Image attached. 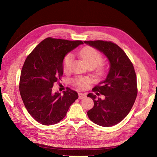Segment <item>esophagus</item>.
<instances>
[{"label": "esophagus", "instance_id": "esophagus-1", "mask_svg": "<svg viewBox=\"0 0 157 157\" xmlns=\"http://www.w3.org/2000/svg\"><path fill=\"white\" fill-rule=\"evenodd\" d=\"M78 94H79V99H84L86 97V96L84 94H83V93H79Z\"/></svg>", "mask_w": 157, "mask_h": 157}]
</instances>
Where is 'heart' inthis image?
Masks as SVG:
<instances>
[{"label":"heart","instance_id":"b5f03b06","mask_svg":"<svg viewBox=\"0 0 157 157\" xmlns=\"http://www.w3.org/2000/svg\"><path fill=\"white\" fill-rule=\"evenodd\" d=\"M79 56L82 58V61L84 62L86 65H94L97 66L102 61V56L97 50L93 48H85L82 49L79 52ZM72 61V56L69 55L65 56L63 61V69L65 71L68 70L69 66L71 65ZM76 84L79 88H85L87 84L90 82V79L88 78H82L76 80Z\"/></svg>","mask_w":157,"mask_h":157}]
</instances>
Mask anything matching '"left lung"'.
I'll return each mask as SVG.
<instances>
[{
    "mask_svg": "<svg viewBox=\"0 0 157 157\" xmlns=\"http://www.w3.org/2000/svg\"><path fill=\"white\" fill-rule=\"evenodd\" d=\"M84 42L103 53L110 65L105 79L92 89L104 95L105 98H97L92 93L87 96L94 103L93 108L87 112L88 116L98 125L113 126L128 115L137 96L134 66L125 52L114 43L102 40ZM96 94L99 93L96 92Z\"/></svg>",
    "mask_w": 157,
    "mask_h": 157,
    "instance_id": "obj_1",
    "label": "left lung"
}]
</instances>
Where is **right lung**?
Masks as SVG:
<instances>
[{"mask_svg":"<svg viewBox=\"0 0 157 157\" xmlns=\"http://www.w3.org/2000/svg\"><path fill=\"white\" fill-rule=\"evenodd\" d=\"M82 41L47 38L25 59L21 69L19 91L26 109L36 121L44 125L56 124L65 117L76 99L70 88L61 95L53 92L54 83L63 73V60Z\"/></svg>","mask_w":157,"mask_h":157,"instance_id":"obj_1","label":"right lung"}]
</instances>
